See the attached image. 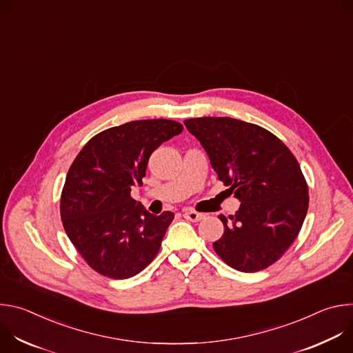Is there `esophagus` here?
Listing matches in <instances>:
<instances>
[{"mask_svg":"<svg viewBox=\"0 0 353 353\" xmlns=\"http://www.w3.org/2000/svg\"><path fill=\"white\" fill-rule=\"evenodd\" d=\"M183 216L187 219V221H191V222H199L201 219H203L205 215L204 214H199L196 211H191V210H185L183 212Z\"/></svg>","mask_w":353,"mask_h":353,"instance_id":"34e87169","label":"esophagus"}]
</instances>
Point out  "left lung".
I'll use <instances>...</instances> for the list:
<instances>
[{
  "label": "left lung",
  "mask_w": 353,
  "mask_h": 353,
  "mask_svg": "<svg viewBox=\"0 0 353 353\" xmlns=\"http://www.w3.org/2000/svg\"><path fill=\"white\" fill-rule=\"evenodd\" d=\"M207 150L218 179L240 199L215 253L241 272L278 261L297 237L309 208V187L289 148L268 130L230 117L184 121Z\"/></svg>",
  "instance_id": "left-lung-1"
}]
</instances>
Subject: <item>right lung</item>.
Here are the masks:
<instances>
[{
    "instance_id": "1",
    "label": "right lung",
    "mask_w": 353,
    "mask_h": 353,
    "mask_svg": "<svg viewBox=\"0 0 353 353\" xmlns=\"http://www.w3.org/2000/svg\"><path fill=\"white\" fill-rule=\"evenodd\" d=\"M183 131L173 120H137L90 138L72 162L61 192L67 236L100 275L127 279L157 257L174 219L149 214L131 196L142 185L150 154Z\"/></svg>"
}]
</instances>
